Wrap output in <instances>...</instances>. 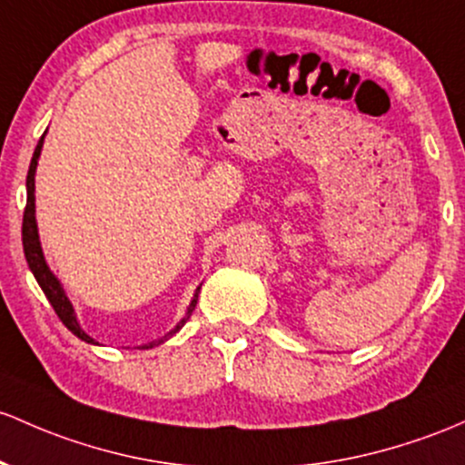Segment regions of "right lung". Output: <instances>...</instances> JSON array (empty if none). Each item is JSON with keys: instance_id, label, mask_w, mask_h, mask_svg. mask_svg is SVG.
Segmentation results:
<instances>
[{"instance_id": "add662e5", "label": "right lung", "mask_w": 465, "mask_h": 465, "mask_svg": "<svg viewBox=\"0 0 465 465\" xmlns=\"http://www.w3.org/2000/svg\"><path fill=\"white\" fill-rule=\"evenodd\" d=\"M42 145H44V136L39 139L37 147H35V154H33V161H30V167H28V178H25V190H28V201H25V209H24V224H22V241H24V253H25V260H28V267L30 272L35 273V278H37L39 287L45 293V298H48V302L53 304L54 313L59 315V320L68 326L70 331L76 335L79 340L84 341H90V344H96L94 340L90 338L85 331H81L79 322H76L74 318V309L73 304H70L68 295L64 293V289H61L59 280L54 278L53 272L48 269V264H45L44 260V253H42V244H39V233H37V221H35V170H37V158L42 154ZM196 298L198 295H193L192 304H190V311H187V318L192 315L193 307H196ZM181 320V324L176 326L174 331H172L170 335H174L178 329H181L183 324H185V320ZM170 335H165V338H170ZM163 340H158L156 344H161ZM154 344H147L143 346V349H152Z\"/></svg>"}]
</instances>
